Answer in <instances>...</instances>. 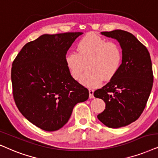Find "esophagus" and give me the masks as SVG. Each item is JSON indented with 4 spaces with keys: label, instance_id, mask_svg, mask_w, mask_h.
<instances>
[{
    "label": "esophagus",
    "instance_id": "1",
    "mask_svg": "<svg viewBox=\"0 0 158 158\" xmlns=\"http://www.w3.org/2000/svg\"><path fill=\"white\" fill-rule=\"evenodd\" d=\"M89 98H94V95H93L94 90H93V89H89Z\"/></svg>",
    "mask_w": 158,
    "mask_h": 158
}]
</instances>
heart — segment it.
Here are the masks:
<instances>
[{"instance_id":"obj_1","label":"heart","mask_w":158,"mask_h":158,"mask_svg":"<svg viewBox=\"0 0 158 158\" xmlns=\"http://www.w3.org/2000/svg\"><path fill=\"white\" fill-rule=\"evenodd\" d=\"M65 63L73 79L88 87H97L103 79L109 80L120 68L123 52L118 44L107 41L95 33H88L79 40L77 52L71 51L65 56Z\"/></svg>"}]
</instances>
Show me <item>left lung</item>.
<instances>
[{
  "mask_svg": "<svg viewBox=\"0 0 158 158\" xmlns=\"http://www.w3.org/2000/svg\"><path fill=\"white\" fill-rule=\"evenodd\" d=\"M119 43L123 60L119 71L94 96L102 99L106 109L98 119L111 128L126 126L139 119L147 104L153 85L152 61L147 47L129 32H101Z\"/></svg>",
  "mask_w": 158,
  "mask_h": 158,
  "instance_id": "1",
  "label": "left lung"
}]
</instances>
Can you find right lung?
<instances>
[{
  "instance_id": "right-lung-1",
  "label": "right lung",
  "mask_w": 158,
  "mask_h": 158,
  "mask_svg": "<svg viewBox=\"0 0 158 158\" xmlns=\"http://www.w3.org/2000/svg\"><path fill=\"white\" fill-rule=\"evenodd\" d=\"M81 32L44 34L27 43L12 63L15 103L27 120L46 131L67 123L78 103L89 91L71 77L65 63L67 51Z\"/></svg>"
}]
</instances>
